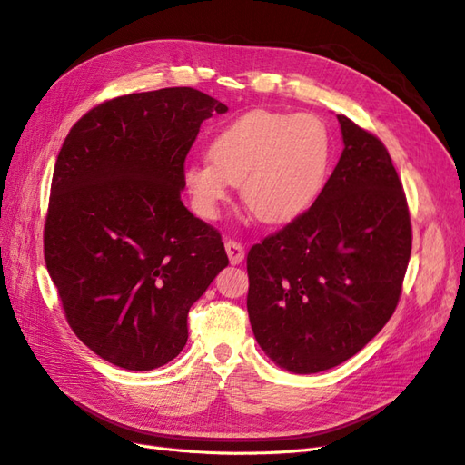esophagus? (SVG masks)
Returning <instances> with one entry per match:
<instances>
[{
	"instance_id": "obj_1",
	"label": "esophagus",
	"mask_w": 465,
	"mask_h": 465,
	"mask_svg": "<svg viewBox=\"0 0 465 465\" xmlns=\"http://www.w3.org/2000/svg\"><path fill=\"white\" fill-rule=\"evenodd\" d=\"M224 250H227L229 262H231L232 265L241 263V262L244 260V248H242V244H241V242H236V241H227V242H224Z\"/></svg>"
}]
</instances>
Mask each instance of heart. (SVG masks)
Returning a JSON list of instances; mask_svg holds the SVG:
<instances>
[{
	"label": "heart",
	"instance_id": "1",
	"mask_svg": "<svg viewBox=\"0 0 465 465\" xmlns=\"http://www.w3.org/2000/svg\"><path fill=\"white\" fill-rule=\"evenodd\" d=\"M331 154V134L316 114L250 110L213 134L209 163L186 164L182 180L203 219H215L231 186L241 184L252 215L265 224H285L318 200Z\"/></svg>",
	"mask_w": 465,
	"mask_h": 465
}]
</instances>
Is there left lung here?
<instances>
[{
  "label": "left lung",
  "instance_id": "left-lung-1",
  "mask_svg": "<svg viewBox=\"0 0 465 465\" xmlns=\"http://www.w3.org/2000/svg\"><path fill=\"white\" fill-rule=\"evenodd\" d=\"M343 153L318 200L248 252V316L277 367L314 374L386 326L411 256L405 193L384 143L347 116Z\"/></svg>",
  "mask_w": 465,
  "mask_h": 465
}]
</instances>
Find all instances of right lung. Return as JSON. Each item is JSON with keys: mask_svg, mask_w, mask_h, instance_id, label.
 <instances>
[{"mask_svg": "<svg viewBox=\"0 0 465 465\" xmlns=\"http://www.w3.org/2000/svg\"><path fill=\"white\" fill-rule=\"evenodd\" d=\"M227 110L192 87L125 94L89 110L60 149L46 267L75 335L120 369L173 361L190 306L229 265L221 234L180 200L202 122Z\"/></svg>", "mask_w": 465, "mask_h": 465, "instance_id": "right-lung-1", "label": "right lung"}]
</instances>
